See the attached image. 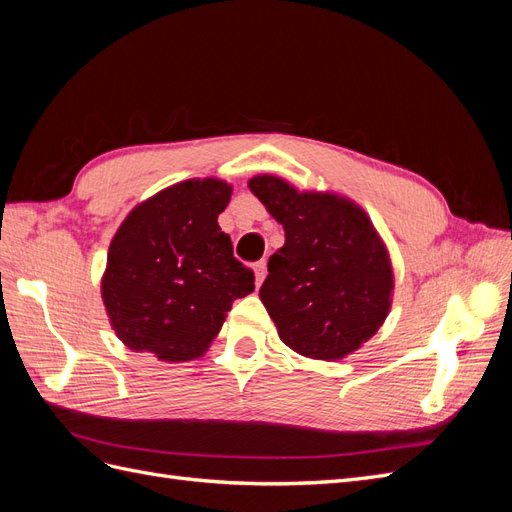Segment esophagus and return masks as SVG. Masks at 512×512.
<instances>
[{"instance_id": "esophagus-1", "label": "esophagus", "mask_w": 512, "mask_h": 512, "mask_svg": "<svg viewBox=\"0 0 512 512\" xmlns=\"http://www.w3.org/2000/svg\"><path fill=\"white\" fill-rule=\"evenodd\" d=\"M265 275H267V262H265V260H260V262H256V265H254L256 286H260V284H262V280H265Z\"/></svg>"}]
</instances>
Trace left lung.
I'll return each instance as SVG.
<instances>
[{
    "instance_id": "obj_1",
    "label": "left lung",
    "mask_w": 512,
    "mask_h": 512,
    "mask_svg": "<svg viewBox=\"0 0 512 512\" xmlns=\"http://www.w3.org/2000/svg\"><path fill=\"white\" fill-rule=\"evenodd\" d=\"M247 185L286 235L260 286L277 335L316 361L359 350L389 316L395 288L374 222L346 196L299 192L282 177L256 175Z\"/></svg>"
}]
</instances>
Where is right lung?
Returning <instances> with one entry per match:
<instances>
[{
	"mask_svg": "<svg viewBox=\"0 0 512 512\" xmlns=\"http://www.w3.org/2000/svg\"><path fill=\"white\" fill-rule=\"evenodd\" d=\"M232 185L207 177L138 203L108 247L102 301L115 335L164 363L203 356L254 273L218 224Z\"/></svg>",
	"mask_w": 512,
	"mask_h": 512,
	"instance_id": "obj_1",
	"label": "right lung"
}]
</instances>
